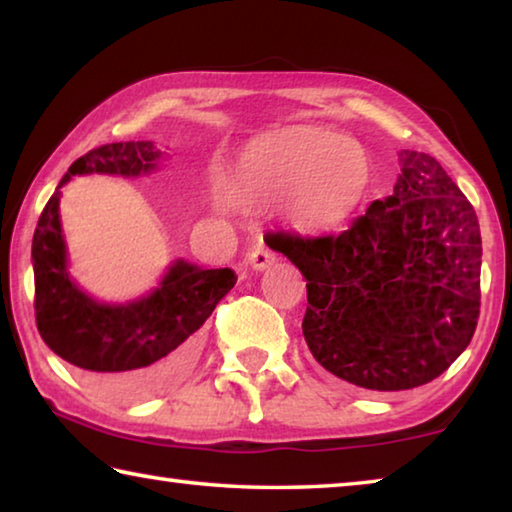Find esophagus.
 <instances>
[{
    "label": "esophagus",
    "mask_w": 512,
    "mask_h": 512,
    "mask_svg": "<svg viewBox=\"0 0 512 512\" xmlns=\"http://www.w3.org/2000/svg\"><path fill=\"white\" fill-rule=\"evenodd\" d=\"M248 262L255 268V271H264V268H268L275 262V253L273 250H268L264 244H257L248 253Z\"/></svg>",
    "instance_id": "esophagus-1"
}]
</instances>
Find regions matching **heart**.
Wrapping results in <instances>:
<instances>
[{
	"label": "heart",
	"mask_w": 512,
	"mask_h": 512,
	"mask_svg": "<svg viewBox=\"0 0 512 512\" xmlns=\"http://www.w3.org/2000/svg\"><path fill=\"white\" fill-rule=\"evenodd\" d=\"M370 185L366 151L316 126H287L250 140L221 176L228 201L264 205L282 198L302 230H334L357 212Z\"/></svg>",
	"instance_id": "b5f03b06"
}]
</instances>
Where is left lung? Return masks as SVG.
<instances>
[{"mask_svg": "<svg viewBox=\"0 0 512 512\" xmlns=\"http://www.w3.org/2000/svg\"><path fill=\"white\" fill-rule=\"evenodd\" d=\"M393 196L341 235L277 232L275 250L307 277L302 334L332 375L368 391H406L452 366L481 307V230L436 158L400 153Z\"/></svg>", "mask_w": 512, "mask_h": 512, "instance_id": "left-lung-1", "label": "left lung"}]
</instances>
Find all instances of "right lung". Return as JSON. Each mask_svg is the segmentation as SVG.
<instances>
[{
  "label": "right lung",
  "mask_w": 512,
  "mask_h": 512,
  "mask_svg": "<svg viewBox=\"0 0 512 512\" xmlns=\"http://www.w3.org/2000/svg\"><path fill=\"white\" fill-rule=\"evenodd\" d=\"M162 153L151 142H115L76 160L60 180L33 232L36 325L60 359L94 377L115 400H142L176 384L198 354V329L235 287L232 268H198L176 262L160 287L128 305H101L76 287L67 271L60 228V187L83 173L140 176Z\"/></svg>",
  "instance_id": "add662e5"
}]
</instances>
